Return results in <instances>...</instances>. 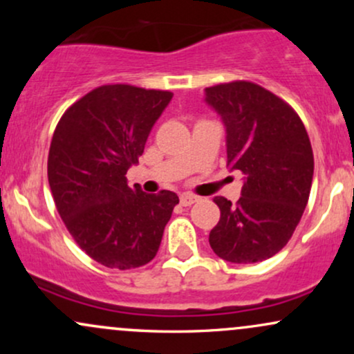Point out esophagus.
Here are the masks:
<instances>
[{
    "instance_id": "esophagus-1",
    "label": "esophagus",
    "mask_w": 354,
    "mask_h": 354,
    "mask_svg": "<svg viewBox=\"0 0 354 354\" xmlns=\"http://www.w3.org/2000/svg\"><path fill=\"white\" fill-rule=\"evenodd\" d=\"M196 201H198V196H194V194H181L180 196V203L183 206H191Z\"/></svg>"
}]
</instances>
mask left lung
<instances>
[{"label":"left lung","instance_id":"8db88e82","mask_svg":"<svg viewBox=\"0 0 354 354\" xmlns=\"http://www.w3.org/2000/svg\"><path fill=\"white\" fill-rule=\"evenodd\" d=\"M226 128L228 166L245 174L236 205L214 198L221 218L209 245L230 263H258L281 251L310 198L313 149L303 121L286 101L251 81L205 89Z\"/></svg>","mask_w":354,"mask_h":354}]
</instances>
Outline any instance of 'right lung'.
<instances>
[{
  "label": "right lung",
  "mask_w": 354,
  "mask_h": 354,
  "mask_svg": "<svg viewBox=\"0 0 354 354\" xmlns=\"http://www.w3.org/2000/svg\"><path fill=\"white\" fill-rule=\"evenodd\" d=\"M171 98L161 89L104 84L56 126L48 154L53 200L78 246L100 265L131 270L151 261L180 203L173 191L146 194L126 180Z\"/></svg>",
  "instance_id": "obj_1"
}]
</instances>
